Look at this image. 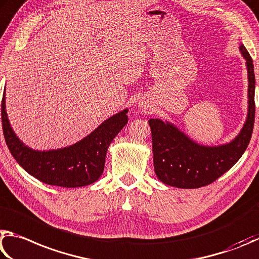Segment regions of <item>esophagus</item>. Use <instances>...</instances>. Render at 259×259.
I'll use <instances>...</instances> for the list:
<instances>
[{
    "label": "esophagus",
    "instance_id": "esophagus-1",
    "mask_svg": "<svg viewBox=\"0 0 259 259\" xmlns=\"http://www.w3.org/2000/svg\"><path fill=\"white\" fill-rule=\"evenodd\" d=\"M141 108L143 109V110H147V108H146V106H141Z\"/></svg>",
    "mask_w": 259,
    "mask_h": 259
}]
</instances>
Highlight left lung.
Listing matches in <instances>:
<instances>
[{"label":"left lung","mask_w":259,"mask_h":259,"mask_svg":"<svg viewBox=\"0 0 259 259\" xmlns=\"http://www.w3.org/2000/svg\"><path fill=\"white\" fill-rule=\"evenodd\" d=\"M240 51L248 70V116L232 142L219 147L200 146L168 121L149 120L155 173L162 183L181 189L206 187L228 171L246 151L255 122V72L247 49L241 45Z\"/></svg>","instance_id":"8db88e82"}]
</instances>
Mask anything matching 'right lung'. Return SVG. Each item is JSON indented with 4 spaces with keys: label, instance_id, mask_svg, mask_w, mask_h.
I'll return each mask as SVG.
<instances>
[{
    "label": "right lung",
    "instance_id": "obj_1",
    "mask_svg": "<svg viewBox=\"0 0 259 259\" xmlns=\"http://www.w3.org/2000/svg\"><path fill=\"white\" fill-rule=\"evenodd\" d=\"M2 128L11 155L27 173L50 185L79 188L98 181L104 169L108 147L127 124V109L108 118L79 142L58 150L36 151L25 146L13 132L2 99Z\"/></svg>",
    "mask_w": 259,
    "mask_h": 259
}]
</instances>
